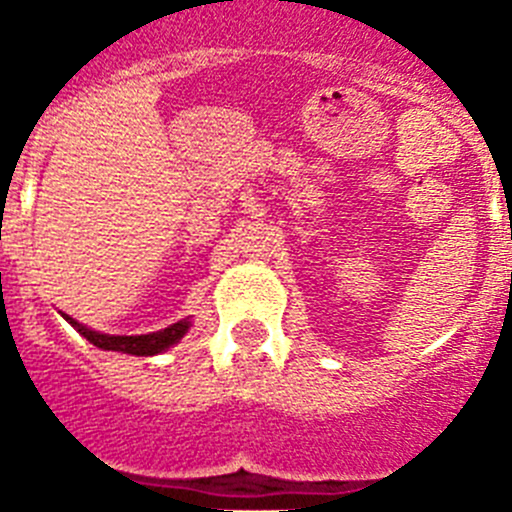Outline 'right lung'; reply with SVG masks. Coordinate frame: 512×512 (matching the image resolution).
I'll return each instance as SVG.
<instances>
[{
  "label": "right lung",
  "mask_w": 512,
  "mask_h": 512,
  "mask_svg": "<svg viewBox=\"0 0 512 512\" xmlns=\"http://www.w3.org/2000/svg\"><path fill=\"white\" fill-rule=\"evenodd\" d=\"M66 320H69L81 336L87 338L89 343H94L97 348H104V351H122V354L133 356L161 354V351H166L169 346H174V343L189 330V320H179V323L169 325V328L164 330H156V333H148V336H107V333H97V330L84 328V325H79L74 318H69V315H66Z\"/></svg>",
  "instance_id": "obj_1"
}]
</instances>
